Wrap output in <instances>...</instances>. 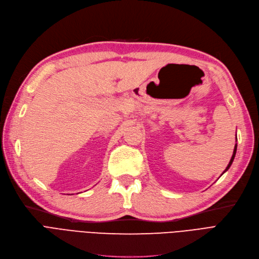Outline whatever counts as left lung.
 <instances>
[{
    "instance_id": "obj_1",
    "label": "left lung",
    "mask_w": 259,
    "mask_h": 259,
    "mask_svg": "<svg viewBox=\"0 0 259 259\" xmlns=\"http://www.w3.org/2000/svg\"><path fill=\"white\" fill-rule=\"evenodd\" d=\"M236 151H237V145L235 146V149H234V154H233V156H231V158H230V162H229L228 166L226 167V169H225V171H226V170H228V168L230 167V165H231V164H233V162H234V158H235V155H236Z\"/></svg>"
}]
</instances>
